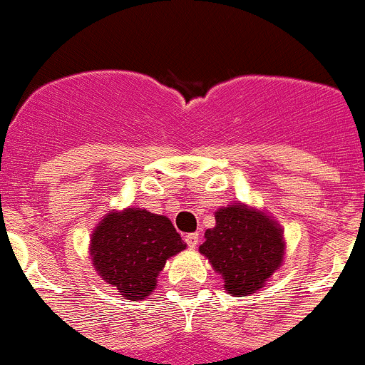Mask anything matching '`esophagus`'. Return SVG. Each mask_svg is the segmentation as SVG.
Segmentation results:
<instances>
[{"label": "esophagus", "mask_w": 365, "mask_h": 365, "mask_svg": "<svg viewBox=\"0 0 365 365\" xmlns=\"http://www.w3.org/2000/svg\"><path fill=\"white\" fill-rule=\"evenodd\" d=\"M185 242H187V245H189V247L196 249L197 244H200V233H189L185 237Z\"/></svg>", "instance_id": "34e87169"}]
</instances>
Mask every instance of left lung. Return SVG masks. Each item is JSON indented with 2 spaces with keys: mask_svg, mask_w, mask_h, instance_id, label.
Instances as JSON below:
<instances>
[{
  "mask_svg": "<svg viewBox=\"0 0 365 365\" xmlns=\"http://www.w3.org/2000/svg\"><path fill=\"white\" fill-rule=\"evenodd\" d=\"M215 227L206 230L200 251L222 275L224 288L238 297L263 288L284 254L281 227L240 203L215 212Z\"/></svg>",
  "mask_w": 365,
  "mask_h": 365,
  "instance_id": "left-lung-1",
  "label": "left lung"
}]
</instances>
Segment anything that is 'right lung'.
<instances>
[{"label": "right lung", "mask_w": 365, "mask_h": 365, "mask_svg": "<svg viewBox=\"0 0 365 365\" xmlns=\"http://www.w3.org/2000/svg\"><path fill=\"white\" fill-rule=\"evenodd\" d=\"M185 247L168 217L128 208L102 219L91 237V259L120 295L141 300L155 289L165 259Z\"/></svg>", "instance_id": "add662e5"}]
</instances>
